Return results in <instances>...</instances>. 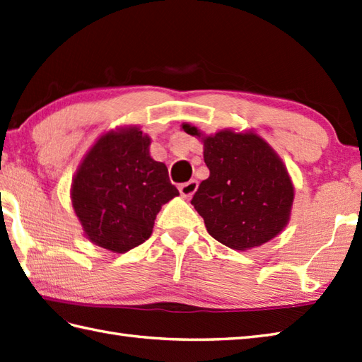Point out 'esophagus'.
Segmentation results:
<instances>
[{"label":"esophagus","instance_id":"esophagus-1","mask_svg":"<svg viewBox=\"0 0 362 362\" xmlns=\"http://www.w3.org/2000/svg\"><path fill=\"white\" fill-rule=\"evenodd\" d=\"M197 187H199L197 180H189V182H187V183H182L180 187H179V191H180V194H182L183 197H191V196L196 192Z\"/></svg>","mask_w":362,"mask_h":362}]
</instances>
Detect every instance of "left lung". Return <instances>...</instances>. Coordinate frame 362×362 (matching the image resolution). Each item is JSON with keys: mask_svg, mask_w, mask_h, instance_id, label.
Returning <instances> with one entry per match:
<instances>
[{"mask_svg": "<svg viewBox=\"0 0 362 362\" xmlns=\"http://www.w3.org/2000/svg\"><path fill=\"white\" fill-rule=\"evenodd\" d=\"M183 129L200 137L196 126L183 124ZM204 158L209 177L191 204L216 240L248 250L282 231L295 191L281 158L262 139L221 131L204 139Z\"/></svg>", "mask_w": 362, "mask_h": 362, "instance_id": "left-lung-1", "label": "left lung"}]
</instances>
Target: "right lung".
I'll list each match as a JSON object with an SVG mask.
<instances>
[{"label": "right lung", "mask_w": 362, "mask_h": 362, "mask_svg": "<svg viewBox=\"0 0 362 362\" xmlns=\"http://www.w3.org/2000/svg\"><path fill=\"white\" fill-rule=\"evenodd\" d=\"M149 137L137 128L109 132L80 165L72 205L89 240L112 253L145 242L163 204L179 196L166 165L149 156Z\"/></svg>", "instance_id": "1"}]
</instances>
